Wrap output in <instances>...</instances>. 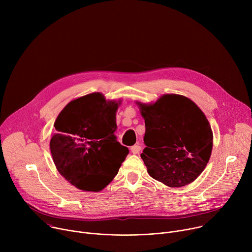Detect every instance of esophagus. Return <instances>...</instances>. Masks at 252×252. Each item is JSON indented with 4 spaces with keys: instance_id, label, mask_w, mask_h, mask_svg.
<instances>
[{
    "instance_id": "obj_1",
    "label": "esophagus",
    "mask_w": 252,
    "mask_h": 252,
    "mask_svg": "<svg viewBox=\"0 0 252 252\" xmlns=\"http://www.w3.org/2000/svg\"><path fill=\"white\" fill-rule=\"evenodd\" d=\"M139 151H140V147H139L138 145L132 146V147L130 148V152H131L133 155H137V154L139 153Z\"/></svg>"
}]
</instances>
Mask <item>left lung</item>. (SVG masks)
Instances as JSON below:
<instances>
[{"instance_id": "obj_1", "label": "left lung", "mask_w": 252, "mask_h": 252, "mask_svg": "<svg viewBox=\"0 0 252 252\" xmlns=\"http://www.w3.org/2000/svg\"><path fill=\"white\" fill-rule=\"evenodd\" d=\"M145 119L147 148L140 158L149 174L169 188L189 185L205 168L213 134L199 107L181 94H163L155 103L136 101Z\"/></svg>"}]
</instances>
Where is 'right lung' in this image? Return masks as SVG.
Returning a JSON list of instances; mask_svg holds the SVG:
<instances>
[{
  "mask_svg": "<svg viewBox=\"0 0 252 252\" xmlns=\"http://www.w3.org/2000/svg\"><path fill=\"white\" fill-rule=\"evenodd\" d=\"M120 104L100 93L89 94L69 101L55 122L53 160L66 181L82 190L103 189L128 155L115 135Z\"/></svg>",
  "mask_w": 252,
  "mask_h": 252,
  "instance_id": "add662e5",
  "label": "right lung"
}]
</instances>
